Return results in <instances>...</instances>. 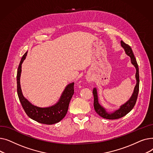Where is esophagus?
Segmentation results:
<instances>
[{"mask_svg":"<svg viewBox=\"0 0 153 153\" xmlns=\"http://www.w3.org/2000/svg\"><path fill=\"white\" fill-rule=\"evenodd\" d=\"M87 81H89V82H90V81H91V79H87Z\"/></svg>","mask_w":153,"mask_h":153,"instance_id":"1","label":"esophagus"}]
</instances>
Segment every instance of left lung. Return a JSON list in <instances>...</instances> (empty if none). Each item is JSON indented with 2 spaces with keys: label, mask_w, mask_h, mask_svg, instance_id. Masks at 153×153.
Masks as SVG:
<instances>
[{
  "label": "left lung",
  "mask_w": 153,
  "mask_h": 153,
  "mask_svg": "<svg viewBox=\"0 0 153 153\" xmlns=\"http://www.w3.org/2000/svg\"><path fill=\"white\" fill-rule=\"evenodd\" d=\"M121 45L124 48L126 54L129 56L131 58V62L133 64V66L135 67L136 72V84L134 87V89L133 91V93L131 95V98L128 100L123 105H122L120 108L115 111L113 113H108L105 109L103 107H102L98 100V96H97V92L96 88H94L93 89V94H94V107L95 111H96L99 115L100 117L109 120H115V119H118L122 118L124 116H125L133 108L135 103L136 102V100H137L138 92H139V84H140V76H139V69L137 62H136V58L134 56V54L133 53V51L131 50V47L124 43L123 41H121Z\"/></svg>",
  "instance_id": "8db88e82"
}]
</instances>
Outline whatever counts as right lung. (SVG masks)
I'll return each instance as SVG.
<instances>
[{"instance_id": "add662e5", "label": "right lung", "mask_w": 153, "mask_h": 153, "mask_svg": "<svg viewBox=\"0 0 153 153\" xmlns=\"http://www.w3.org/2000/svg\"><path fill=\"white\" fill-rule=\"evenodd\" d=\"M27 51L23 54L20 61L17 71V94L23 110L27 115L35 121L46 125H53L60 122L66 116L70 100L74 94V84L72 82L68 84L63 91L59 101L55 105L46 108H41L33 105L23 95L20 79L22 72V64L25 59L27 55Z\"/></svg>"}]
</instances>
